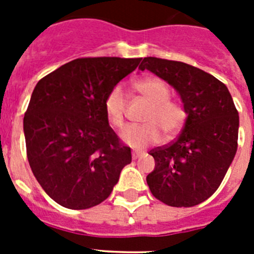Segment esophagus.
Returning a JSON list of instances; mask_svg holds the SVG:
<instances>
[{
  "label": "esophagus",
  "mask_w": 254,
  "mask_h": 254,
  "mask_svg": "<svg viewBox=\"0 0 254 254\" xmlns=\"http://www.w3.org/2000/svg\"><path fill=\"white\" fill-rule=\"evenodd\" d=\"M142 156H145V152L132 151V159H133V160H137V159L142 158Z\"/></svg>",
  "instance_id": "esophagus-1"
}]
</instances>
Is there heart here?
Segmentation results:
<instances>
[{
  "instance_id": "1",
  "label": "heart",
  "mask_w": 254,
  "mask_h": 254,
  "mask_svg": "<svg viewBox=\"0 0 254 254\" xmlns=\"http://www.w3.org/2000/svg\"><path fill=\"white\" fill-rule=\"evenodd\" d=\"M137 93L150 104L142 122L145 125L128 126L123 131L122 138L134 149L160 142L163 133L174 136L178 133L187 120V112L181 103L170 99L168 85L158 77H147L134 85ZM104 109L109 125L114 128L125 126L127 112V96L121 85L112 87L104 100Z\"/></svg>"
}]
</instances>
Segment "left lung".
I'll return each instance as SVG.
<instances>
[{
	"label": "left lung",
	"mask_w": 254,
	"mask_h": 254,
	"mask_svg": "<svg viewBox=\"0 0 254 254\" xmlns=\"http://www.w3.org/2000/svg\"><path fill=\"white\" fill-rule=\"evenodd\" d=\"M146 68L179 93L187 112L181 134L152 149L146 177L152 196L173 207H192L215 193L235 156L239 116L228 87L210 73L178 61L143 58Z\"/></svg>",
	"instance_id": "1"
}]
</instances>
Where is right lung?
Listing matches in <instances>:
<instances>
[{
    "label": "right lung",
    "instance_id": "right-lung-1",
    "mask_svg": "<svg viewBox=\"0 0 254 254\" xmlns=\"http://www.w3.org/2000/svg\"><path fill=\"white\" fill-rule=\"evenodd\" d=\"M141 60L77 58L34 87L24 117L26 155L38 183L61 206L102 203L131 163V149L109 126L104 100Z\"/></svg>",
    "mask_w": 254,
    "mask_h": 254
}]
</instances>
